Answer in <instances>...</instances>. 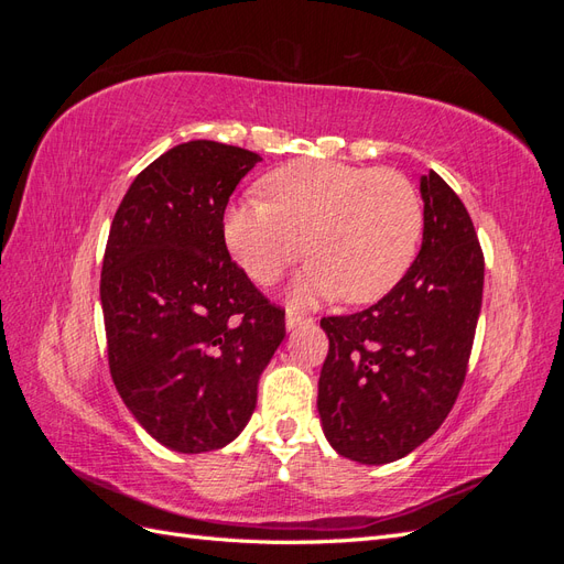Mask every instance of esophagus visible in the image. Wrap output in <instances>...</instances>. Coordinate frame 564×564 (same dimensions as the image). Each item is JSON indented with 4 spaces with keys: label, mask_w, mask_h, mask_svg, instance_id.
Masks as SVG:
<instances>
[{
    "label": "esophagus",
    "mask_w": 564,
    "mask_h": 564,
    "mask_svg": "<svg viewBox=\"0 0 564 564\" xmlns=\"http://www.w3.org/2000/svg\"><path fill=\"white\" fill-rule=\"evenodd\" d=\"M286 329L292 332V329H296V327H301V324H311L313 319L311 317H305V315H299V313H294V311H286Z\"/></svg>",
    "instance_id": "esophagus-1"
}]
</instances>
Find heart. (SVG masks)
<instances>
[{
    "instance_id": "heart-1",
    "label": "heart",
    "mask_w": 564,
    "mask_h": 564,
    "mask_svg": "<svg viewBox=\"0 0 564 564\" xmlns=\"http://www.w3.org/2000/svg\"><path fill=\"white\" fill-rule=\"evenodd\" d=\"M263 193L268 202L242 199L224 218L226 247L256 284H275L305 253L313 261L294 284L299 301L340 294L369 303L388 294L414 261L423 202L400 172L292 162L263 178Z\"/></svg>"
}]
</instances>
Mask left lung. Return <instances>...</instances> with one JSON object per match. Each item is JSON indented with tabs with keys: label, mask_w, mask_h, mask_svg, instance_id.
<instances>
[{
	"label": "left lung",
	"mask_w": 564,
	"mask_h": 564,
	"mask_svg": "<svg viewBox=\"0 0 564 564\" xmlns=\"http://www.w3.org/2000/svg\"><path fill=\"white\" fill-rule=\"evenodd\" d=\"M421 197L423 242L404 278L360 313L319 319L322 429L367 466L414 452L447 419L482 308L485 256L464 202L435 172L421 176Z\"/></svg>",
	"instance_id": "left-lung-1"
}]
</instances>
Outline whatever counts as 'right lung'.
I'll list each match as a JSON object with an SVG mask.
<instances>
[{"mask_svg": "<svg viewBox=\"0 0 564 564\" xmlns=\"http://www.w3.org/2000/svg\"><path fill=\"white\" fill-rule=\"evenodd\" d=\"M259 162L245 148L181 143L133 178L110 226L100 305L112 381L145 433L181 454L242 433L286 334L284 311L224 240L228 199Z\"/></svg>", "mask_w": 564, "mask_h": 564, "instance_id": "right-lung-1", "label": "right lung"}]
</instances>
